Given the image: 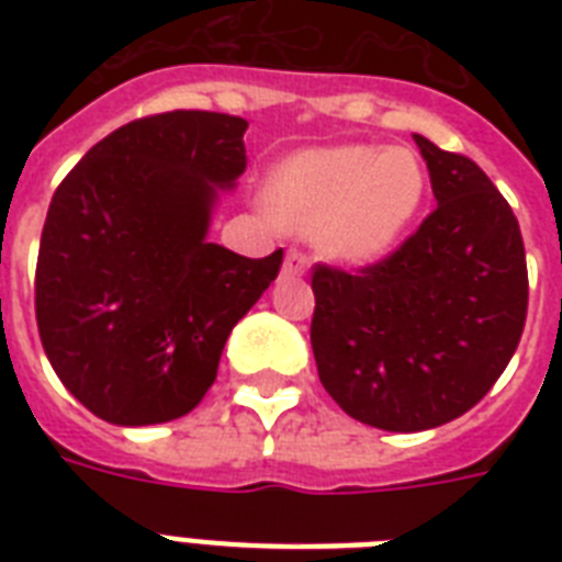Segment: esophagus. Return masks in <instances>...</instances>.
Listing matches in <instances>:
<instances>
[{"mask_svg":"<svg viewBox=\"0 0 562 562\" xmlns=\"http://www.w3.org/2000/svg\"><path fill=\"white\" fill-rule=\"evenodd\" d=\"M308 268L306 254H300V250H289L285 254V262H282V277H303Z\"/></svg>","mask_w":562,"mask_h":562,"instance_id":"1","label":"esophagus"}]
</instances>
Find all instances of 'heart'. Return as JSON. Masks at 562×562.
I'll return each mask as SVG.
<instances>
[{
  "instance_id": "obj_1",
  "label": "heart",
  "mask_w": 562,
  "mask_h": 562,
  "mask_svg": "<svg viewBox=\"0 0 562 562\" xmlns=\"http://www.w3.org/2000/svg\"><path fill=\"white\" fill-rule=\"evenodd\" d=\"M426 187V169L411 148L326 145L282 162L268 183V203L282 227L315 236L329 259L368 265L405 236Z\"/></svg>"
}]
</instances>
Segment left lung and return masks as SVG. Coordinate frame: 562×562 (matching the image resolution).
<instances>
[{"label":"left lung","instance_id":"8db88e82","mask_svg":"<svg viewBox=\"0 0 562 562\" xmlns=\"http://www.w3.org/2000/svg\"><path fill=\"white\" fill-rule=\"evenodd\" d=\"M414 143L437 210L382 262L312 273L317 375L352 419L384 431H426L479 405L528 315L510 203L470 157Z\"/></svg>","mask_w":562,"mask_h":562}]
</instances>
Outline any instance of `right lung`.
I'll list each match as a JSON object with an SVG mask.
<instances>
[{
  "mask_svg": "<svg viewBox=\"0 0 562 562\" xmlns=\"http://www.w3.org/2000/svg\"><path fill=\"white\" fill-rule=\"evenodd\" d=\"M247 122L171 110L83 154L48 203L34 277L43 350L66 391L113 426L198 405L233 326L277 280L206 238L218 189L247 166Z\"/></svg>",
  "mask_w": 562,
  "mask_h": 562,
  "instance_id": "right-lung-1",
  "label": "right lung"
}]
</instances>
